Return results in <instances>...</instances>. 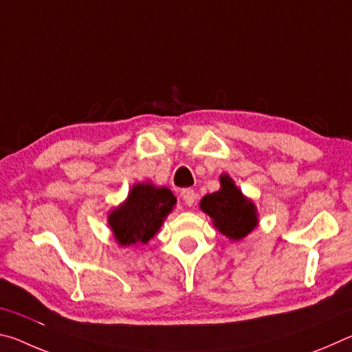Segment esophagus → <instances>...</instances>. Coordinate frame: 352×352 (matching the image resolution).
Listing matches in <instances>:
<instances>
[{
  "label": "esophagus",
  "mask_w": 352,
  "mask_h": 352,
  "mask_svg": "<svg viewBox=\"0 0 352 352\" xmlns=\"http://www.w3.org/2000/svg\"><path fill=\"white\" fill-rule=\"evenodd\" d=\"M182 200L186 206H192L195 204V192L192 189H183L182 190Z\"/></svg>",
  "instance_id": "obj_1"
}]
</instances>
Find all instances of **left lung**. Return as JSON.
<instances>
[{
    "mask_svg": "<svg viewBox=\"0 0 352 352\" xmlns=\"http://www.w3.org/2000/svg\"><path fill=\"white\" fill-rule=\"evenodd\" d=\"M220 190L201 199L200 208L214 220L220 233L239 241L258 225L256 208L243 197L228 175L220 177Z\"/></svg>",
    "mask_w": 352,
    "mask_h": 352,
    "instance_id": "obj_1",
    "label": "left lung"
}]
</instances>
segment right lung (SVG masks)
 <instances>
[{
    "label": "right lung",
    "instance_id": "right-lung-1",
    "mask_svg": "<svg viewBox=\"0 0 352 352\" xmlns=\"http://www.w3.org/2000/svg\"><path fill=\"white\" fill-rule=\"evenodd\" d=\"M175 197L168 188L136 184L122 206L110 214V226L121 245H132L152 239L163 220L175 205Z\"/></svg>",
    "mask_w": 352,
    "mask_h": 352
}]
</instances>
